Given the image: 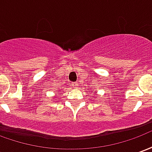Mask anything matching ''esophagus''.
Masks as SVG:
<instances>
[{
	"mask_svg": "<svg viewBox=\"0 0 152 152\" xmlns=\"http://www.w3.org/2000/svg\"><path fill=\"white\" fill-rule=\"evenodd\" d=\"M72 88H74V89H76L77 86H78V84H77V83H72Z\"/></svg>",
	"mask_w": 152,
	"mask_h": 152,
	"instance_id": "obj_1",
	"label": "esophagus"
}]
</instances>
